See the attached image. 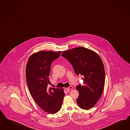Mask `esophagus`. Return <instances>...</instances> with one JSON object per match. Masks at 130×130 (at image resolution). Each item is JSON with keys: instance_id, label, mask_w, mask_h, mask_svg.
<instances>
[{"instance_id": "obj_1", "label": "esophagus", "mask_w": 130, "mask_h": 130, "mask_svg": "<svg viewBox=\"0 0 130 130\" xmlns=\"http://www.w3.org/2000/svg\"><path fill=\"white\" fill-rule=\"evenodd\" d=\"M73 88V87H72V86H70V87H69V88H66V89L67 90H69V89H72Z\"/></svg>"}]
</instances>
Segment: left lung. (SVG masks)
Wrapping results in <instances>:
<instances>
[{
	"instance_id": "obj_1",
	"label": "left lung",
	"mask_w": 130,
	"mask_h": 130,
	"mask_svg": "<svg viewBox=\"0 0 130 130\" xmlns=\"http://www.w3.org/2000/svg\"><path fill=\"white\" fill-rule=\"evenodd\" d=\"M61 56L72 64L77 75L83 76L84 85L76 87L79 93L76 100L78 106L84 110L92 108L104 90L105 71L101 57L96 52L83 47L64 51Z\"/></svg>"
}]
</instances>
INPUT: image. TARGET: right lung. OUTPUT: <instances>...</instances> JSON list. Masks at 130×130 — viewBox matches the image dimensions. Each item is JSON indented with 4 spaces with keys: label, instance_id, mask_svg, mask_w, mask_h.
Returning a JSON list of instances; mask_svg holds the SVG:
<instances>
[{
    "label": "right lung",
    "instance_id": "obj_1",
    "mask_svg": "<svg viewBox=\"0 0 130 130\" xmlns=\"http://www.w3.org/2000/svg\"><path fill=\"white\" fill-rule=\"evenodd\" d=\"M61 51H39L29 57L26 69V83L32 98L38 106L53 114L61 109L65 95L63 88H48L52 62Z\"/></svg>",
    "mask_w": 130,
    "mask_h": 130
}]
</instances>
